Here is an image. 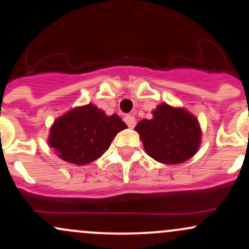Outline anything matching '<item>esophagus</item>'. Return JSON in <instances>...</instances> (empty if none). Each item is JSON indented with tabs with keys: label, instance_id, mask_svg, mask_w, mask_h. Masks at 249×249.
Returning a JSON list of instances; mask_svg holds the SVG:
<instances>
[{
	"label": "esophagus",
	"instance_id": "esophagus-1",
	"mask_svg": "<svg viewBox=\"0 0 249 249\" xmlns=\"http://www.w3.org/2000/svg\"><path fill=\"white\" fill-rule=\"evenodd\" d=\"M124 121L127 124V126L131 127V128H133L134 125H136V118H134V117L131 116V115L125 116L124 117Z\"/></svg>",
	"mask_w": 249,
	"mask_h": 249
}]
</instances>
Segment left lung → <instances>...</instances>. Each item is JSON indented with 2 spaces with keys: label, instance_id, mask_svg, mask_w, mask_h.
<instances>
[{
  "label": "left lung",
  "instance_id": "1",
  "mask_svg": "<svg viewBox=\"0 0 249 249\" xmlns=\"http://www.w3.org/2000/svg\"><path fill=\"white\" fill-rule=\"evenodd\" d=\"M145 151L162 164H180L198 151L201 131L198 121L184 108L167 104L153 111V119H142L136 126Z\"/></svg>",
  "mask_w": 249,
  "mask_h": 249
}]
</instances>
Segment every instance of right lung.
Instances as JSON below:
<instances>
[{"instance_id":"add662e5","label":"right lung","mask_w":249,"mask_h":249,"mask_svg":"<svg viewBox=\"0 0 249 249\" xmlns=\"http://www.w3.org/2000/svg\"><path fill=\"white\" fill-rule=\"evenodd\" d=\"M126 124L117 115L107 116L89 104L59 117L51 126L49 145L63 160L84 165L96 160L110 147Z\"/></svg>"}]
</instances>
